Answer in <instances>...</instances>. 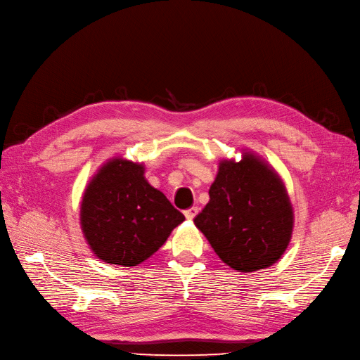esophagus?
<instances>
[{
	"instance_id": "1",
	"label": "esophagus",
	"mask_w": 360,
	"mask_h": 360,
	"mask_svg": "<svg viewBox=\"0 0 360 360\" xmlns=\"http://www.w3.org/2000/svg\"><path fill=\"white\" fill-rule=\"evenodd\" d=\"M197 214H198V207H191V209L184 210V216H186V219H193Z\"/></svg>"
}]
</instances>
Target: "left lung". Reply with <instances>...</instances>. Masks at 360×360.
Instances as JSON below:
<instances>
[{"mask_svg": "<svg viewBox=\"0 0 360 360\" xmlns=\"http://www.w3.org/2000/svg\"><path fill=\"white\" fill-rule=\"evenodd\" d=\"M210 201L193 222L224 263L238 271L270 267L287 249L292 210L276 172L252 155L222 160Z\"/></svg>", "mask_w": 360, "mask_h": 360, "instance_id": "obj_1", "label": "left lung"}]
</instances>
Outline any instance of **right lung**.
<instances>
[{
  "instance_id": "right-lung-1",
  "label": "right lung",
  "mask_w": 360,
  "mask_h": 360,
  "mask_svg": "<svg viewBox=\"0 0 360 360\" xmlns=\"http://www.w3.org/2000/svg\"><path fill=\"white\" fill-rule=\"evenodd\" d=\"M183 221V213L144 179V167L123 159L105 163L81 204L82 231L93 252L124 267L153 255Z\"/></svg>"
}]
</instances>
